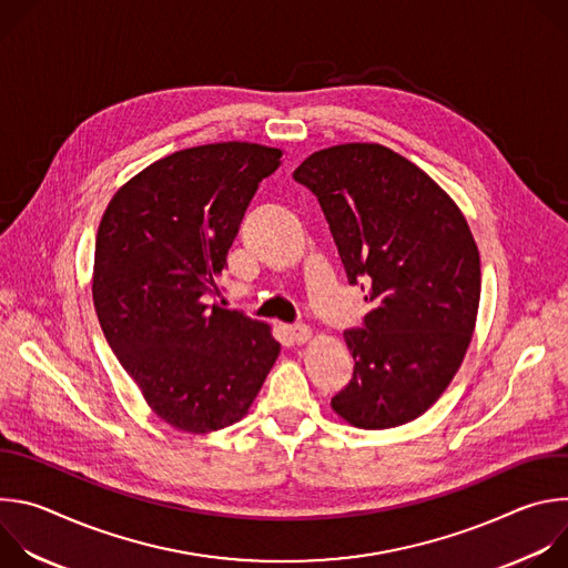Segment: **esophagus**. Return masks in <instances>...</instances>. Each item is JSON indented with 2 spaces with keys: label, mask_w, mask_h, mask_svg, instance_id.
<instances>
[{
  "label": "esophagus",
  "mask_w": 568,
  "mask_h": 568,
  "mask_svg": "<svg viewBox=\"0 0 568 568\" xmlns=\"http://www.w3.org/2000/svg\"><path fill=\"white\" fill-rule=\"evenodd\" d=\"M287 335H290V339H292L294 344H305V342H310L312 331H310L307 326H290V328H287Z\"/></svg>",
  "instance_id": "34e87169"
}]
</instances>
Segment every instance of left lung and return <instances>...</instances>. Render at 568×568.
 Returning a JSON list of instances; mask_svg holds the SVG:
<instances>
[{"instance_id":"1","label":"left lung","mask_w":568,"mask_h":568,"mask_svg":"<svg viewBox=\"0 0 568 568\" xmlns=\"http://www.w3.org/2000/svg\"><path fill=\"white\" fill-rule=\"evenodd\" d=\"M307 186L351 285L368 290L364 328L346 331L353 379L333 409L359 429L423 416L463 364L480 298V258L456 202L379 143L312 152L292 175Z\"/></svg>"}]
</instances>
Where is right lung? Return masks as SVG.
<instances>
[{
    "instance_id": "add662e5",
    "label": "right lung",
    "mask_w": 568,
    "mask_h": 568,
    "mask_svg": "<svg viewBox=\"0 0 568 568\" xmlns=\"http://www.w3.org/2000/svg\"><path fill=\"white\" fill-rule=\"evenodd\" d=\"M281 159L247 141L173 152L125 182L99 224L92 296L103 335L148 407L180 432L245 418L281 353L267 323L204 303Z\"/></svg>"
}]
</instances>
